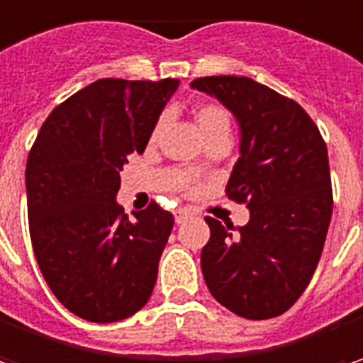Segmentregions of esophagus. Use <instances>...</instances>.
Instances as JSON below:
<instances>
[{
  "label": "esophagus",
  "instance_id": "obj_1",
  "mask_svg": "<svg viewBox=\"0 0 363 363\" xmlns=\"http://www.w3.org/2000/svg\"><path fill=\"white\" fill-rule=\"evenodd\" d=\"M186 219H189V213L186 211H177V215H174V221H177L179 225H181V223H184Z\"/></svg>",
  "mask_w": 363,
  "mask_h": 363
}]
</instances>
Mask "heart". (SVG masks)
<instances>
[{"mask_svg": "<svg viewBox=\"0 0 363 363\" xmlns=\"http://www.w3.org/2000/svg\"><path fill=\"white\" fill-rule=\"evenodd\" d=\"M195 123H197L199 132L203 135V140L205 138H209L213 134H219V132H225L229 134V128H231V119H229V113L221 107V105H201L197 111H195ZM160 128H162V119H158L156 121V125L152 128V134L150 140H156V135L160 132ZM199 162H191V164L186 166V172L189 174H195L199 170Z\"/></svg>", "mask_w": 363, "mask_h": 363, "instance_id": "heart-1", "label": "heart"}]
</instances>
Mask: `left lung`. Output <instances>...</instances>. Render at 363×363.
<instances>
[{
	"mask_svg": "<svg viewBox=\"0 0 363 363\" xmlns=\"http://www.w3.org/2000/svg\"><path fill=\"white\" fill-rule=\"evenodd\" d=\"M191 87L240 123V158L225 193L245 203L244 228L205 217L201 270L217 303L245 319H272L298 301L323 252L333 211L327 146L308 113L247 77H201Z\"/></svg>",
	"mask_w": 363,
	"mask_h": 363,
	"instance_id": "1",
	"label": "left lung"
}]
</instances>
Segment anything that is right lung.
Masks as SVG:
<instances>
[{"label":"right lung","instance_id":"add662e5","mask_svg":"<svg viewBox=\"0 0 363 363\" xmlns=\"http://www.w3.org/2000/svg\"><path fill=\"white\" fill-rule=\"evenodd\" d=\"M177 79H99L60 103L28 154V221L36 262L55 296L77 317L113 323L150 298L174 225L154 201L118 205L119 172L142 154Z\"/></svg>","mask_w":363,"mask_h":363}]
</instances>
